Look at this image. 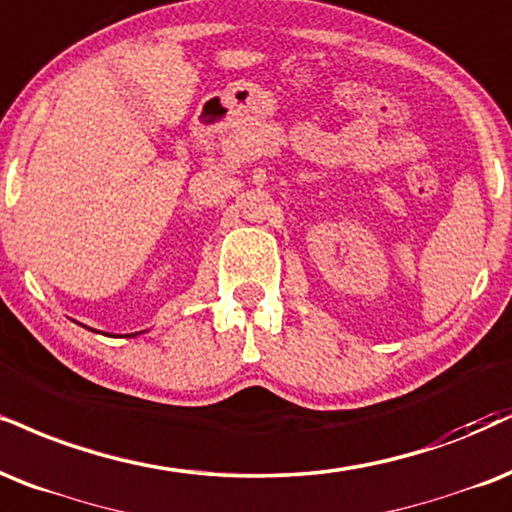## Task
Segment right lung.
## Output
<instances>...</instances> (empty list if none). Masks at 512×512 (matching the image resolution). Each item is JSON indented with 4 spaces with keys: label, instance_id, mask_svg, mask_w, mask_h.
<instances>
[{
    "label": "right lung",
    "instance_id": "add662e5",
    "mask_svg": "<svg viewBox=\"0 0 512 512\" xmlns=\"http://www.w3.org/2000/svg\"><path fill=\"white\" fill-rule=\"evenodd\" d=\"M138 334H140V331H138ZM138 334H131V336H138Z\"/></svg>",
    "mask_w": 512,
    "mask_h": 512
}]
</instances>
